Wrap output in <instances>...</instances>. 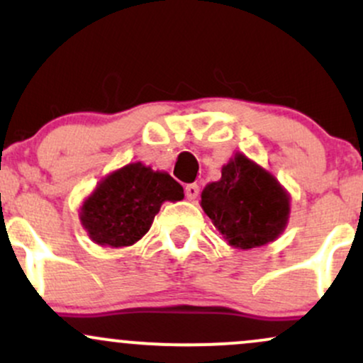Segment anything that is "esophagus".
Here are the masks:
<instances>
[{
	"label": "esophagus",
	"mask_w": 363,
	"mask_h": 363,
	"mask_svg": "<svg viewBox=\"0 0 363 363\" xmlns=\"http://www.w3.org/2000/svg\"><path fill=\"white\" fill-rule=\"evenodd\" d=\"M184 191H186V198L189 199V201H194V199L199 196V186L198 184H187Z\"/></svg>",
	"instance_id": "34e87169"
}]
</instances>
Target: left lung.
Wrapping results in <instances>:
<instances>
[{"instance_id": "8db88e82", "label": "left lung", "mask_w": 363, "mask_h": 363, "mask_svg": "<svg viewBox=\"0 0 363 363\" xmlns=\"http://www.w3.org/2000/svg\"><path fill=\"white\" fill-rule=\"evenodd\" d=\"M201 208L230 247L247 251L283 234L290 194L273 174L237 152L222 167L220 181L203 189Z\"/></svg>"}]
</instances>
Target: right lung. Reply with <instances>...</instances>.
Listing matches in <instances>:
<instances>
[{
  "label": "right lung",
  "mask_w": 363,
  "mask_h": 363,
  "mask_svg": "<svg viewBox=\"0 0 363 363\" xmlns=\"http://www.w3.org/2000/svg\"><path fill=\"white\" fill-rule=\"evenodd\" d=\"M182 198L184 189L167 172L133 162L95 186L80 208V222L95 244L128 247L150 230L162 203Z\"/></svg>",
  "instance_id": "1"
}]
</instances>
